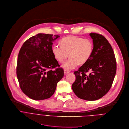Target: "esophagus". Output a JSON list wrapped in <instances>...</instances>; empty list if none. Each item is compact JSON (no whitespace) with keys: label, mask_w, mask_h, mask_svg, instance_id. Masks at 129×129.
Instances as JSON below:
<instances>
[{"label":"esophagus","mask_w":129,"mask_h":129,"mask_svg":"<svg viewBox=\"0 0 129 129\" xmlns=\"http://www.w3.org/2000/svg\"><path fill=\"white\" fill-rule=\"evenodd\" d=\"M64 74H65V75L68 74V73H69V71H67V70H64Z\"/></svg>","instance_id":"obj_1"}]
</instances>
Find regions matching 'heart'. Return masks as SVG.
Listing matches in <instances>:
<instances>
[{
  "label": "heart",
  "mask_w": 129,
  "mask_h": 129,
  "mask_svg": "<svg viewBox=\"0 0 129 129\" xmlns=\"http://www.w3.org/2000/svg\"><path fill=\"white\" fill-rule=\"evenodd\" d=\"M60 45H53L52 52L54 58L60 63L63 62L69 54L70 58L62 65L67 71L76 68L79 64H85L92 54L93 43L89 39L67 37L60 41Z\"/></svg>",
  "instance_id": "obj_1"
}]
</instances>
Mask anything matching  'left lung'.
<instances>
[{
    "label": "left lung",
    "mask_w": 129,
    "mask_h": 129,
    "mask_svg": "<svg viewBox=\"0 0 129 129\" xmlns=\"http://www.w3.org/2000/svg\"><path fill=\"white\" fill-rule=\"evenodd\" d=\"M92 54L85 64L74 74L76 80L72 87L80 99L94 101L104 96L110 90L116 73L117 63L112 47L102 35L91 33ZM88 72L90 74H86Z\"/></svg>",
    "instance_id": "left-lung-1"
}]
</instances>
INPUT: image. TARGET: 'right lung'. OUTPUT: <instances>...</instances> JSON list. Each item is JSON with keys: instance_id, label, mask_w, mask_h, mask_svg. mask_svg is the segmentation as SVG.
Returning <instances> with one entry per match:
<instances>
[{"instance_id": "1", "label": "right lung", "mask_w": 129, "mask_h": 129, "mask_svg": "<svg viewBox=\"0 0 129 129\" xmlns=\"http://www.w3.org/2000/svg\"><path fill=\"white\" fill-rule=\"evenodd\" d=\"M59 37L39 34L26 41L19 50L16 67L17 79L23 92L33 100L51 97L57 83L63 77L64 71L59 68L52 52V43Z\"/></svg>"}]
</instances>
